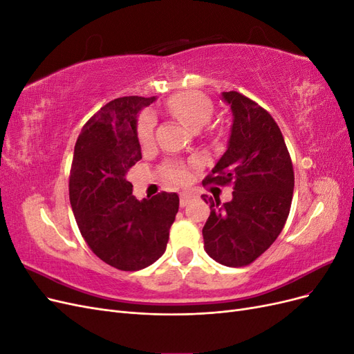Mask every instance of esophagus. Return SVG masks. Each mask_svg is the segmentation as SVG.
Segmentation results:
<instances>
[{
	"label": "esophagus",
	"instance_id": "obj_1",
	"mask_svg": "<svg viewBox=\"0 0 354 354\" xmlns=\"http://www.w3.org/2000/svg\"><path fill=\"white\" fill-rule=\"evenodd\" d=\"M190 199H192L190 194H181L180 195V207H186L187 203L190 202Z\"/></svg>",
	"mask_w": 354,
	"mask_h": 354
}]
</instances>
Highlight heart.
<instances>
[{
  "mask_svg": "<svg viewBox=\"0 0 354 354\" xmlns=\"http://www.w3.org/2000/svg\"><path fill=\"white\" fill-rule=\"evenodd\" d=\"M168 112L176 116L177 120L185 124L189 130L199 131L205 127L212 118V103L199 93L187 91L173 95L167 103ZM155 118L151 113L142 115L137 125L138 142L143 146L151 145L153 140ZM167 176L173 181H185L189 176L187 169L181 165H169L167 168Z\"/></svg>",
  "mask_w": 354,
  "mask_h": 354,
  "instance_id": "b5f03b06",
  "label": "heart"
}]
</instances>
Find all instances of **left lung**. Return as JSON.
Instances as JSON below:
<instances>
[{"mask_svg": "<svg viewBox=\"0 0 354 354\" xmlns=\"http://www.w3.org/2000/svg\"><path fill=\"white\" fill-rule=\"evenodd\" d=\"M232 128L226 152L203 183L232 185V201H209L203 248L223 266L242 267L270 248L282 232L294 194V169L270 113L241 93H221ZM203 201L207 196L203 195Z\"/></svg>", "mask_w": 354, "mask_h": 354, "instance_id": "obj_1", "label": "left lung"}]
</instances>
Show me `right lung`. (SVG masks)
I'll use <instances>...</instances> for the list:
<instances>
[{
  "mask_svg": "<svg viewBox=\"0 0 354 354\" xmlns=\"http://www.w3.org/2000/svg\"><path fill=\"white\" fill-rule=\"evenodd\" d=\"M156 97L109 102L82 127L75 145L69 199L85 242L100 260L133 272L165 252L178 195L160 192L138 201L128 171L142 159L137 116Z\"/></svg>",
  "mask_w": 354,
  "mask_h": 354,
  "instance_id": "1",
  "label": "right lung"
}]
</instances>
